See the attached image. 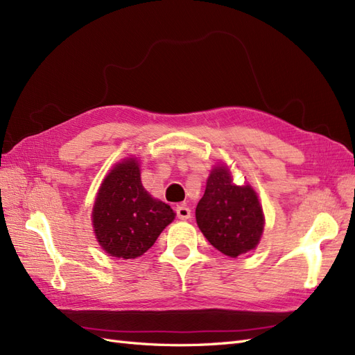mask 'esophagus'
Returning a JSON list of instances; mask_svg holds the SVG:
<instances>
[{"label":"esophagus","instance_id":"esophagus-1","mask_svg":"<svg viewBox=\"0 0 355 355\" xmlns=\"http://www.w3.org/2000/svg\"><path fill=\"white\" fill-rule=\"evenodd\" d=\"M176 214H178V218L179 219H189L191 218V209L187 207L185 205H180L176 207Z\"/></svg>","mask_w":355,"mask_h":355}]
</instances>
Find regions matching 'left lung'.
<instances>
[{
  "instance_id": "obj_1",
  "label": "left lung",
  "mask_w": 355,
  "mask_h": 355,
  "mask_svg": "<svg viewBox=\"0 0 355 355\" xmlns=\"http://www.w3.org/2000/svg\"><path fill=\"white\" fill-rule=\"evenodd\" d=\"M196 221L210 245L237 258L260 245L266 218L252 185H236L232 168L216 162L197 205Z\"/></svg>"
}]
</instances>
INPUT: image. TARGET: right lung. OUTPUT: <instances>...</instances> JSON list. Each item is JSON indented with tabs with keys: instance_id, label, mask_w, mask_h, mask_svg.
Returning a JSON list of instances; mask_svg holds the SVG:
<instances>
[{
	"instance_id": "add662e5",
	"label": "right lung",
	"mask_w": 355,
	"mask_h": 355,
	"mask_svg": "<svg viewBox=\"0 0 355 355\" xmlns=\"http://www.w3.org/2000/svg\"><path fill=\"white\" fill-rule=\"evenodd\" d=\"M175 216L173 209L143 187L140 159L131 155L116 162L101 180L91 219L103 251L130 260L145 254Z\"/></svg>"
}]
</instances>
